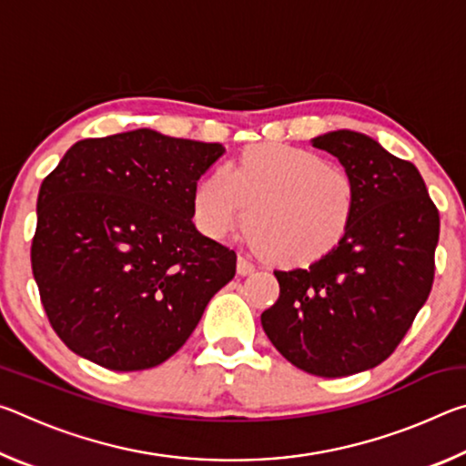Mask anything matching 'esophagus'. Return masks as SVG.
Listing matches in <instances>:
<instances>
[{
  "instance_id": "esophagus-1",
  "label": "esophagus",
  "mask_w": 466,
  "mask_h": 466,
  "mask_svg": "<svg viewBox=\"0 0 466 466\" xmlns=\"http://www.w3.org/2000/svg\"><path fill=\"white\" fill-rule=\"evenodd\" d=\"M236 271H238V275H248V273L255 271V263H252L248 257L238 255V263H236Z\"/></svg>"
}]
</instances>
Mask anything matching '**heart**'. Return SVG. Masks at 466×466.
Here are the masks:
<instances>
[{"mask_svg":"<svg viewBox=\"0 0 466 466\" xmlns=\"http://www.w3.org/2000/svg\"><path fill=\"white\" fill-rule=\"evenodd\" d=\"M358 185L350 170L314 149L252 144L193 188L199 230L222 238L242 224L258 250L283 267H306L333 252L350 232Z\"/></svg>","mask_w":466,"mask_h":466,"instance_id":"1","label":"heart"}]
</instances>
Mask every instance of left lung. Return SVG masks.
<instances>
[{
    "label": "left lung",
    "instance_id": "8db88e82",
    "mask_svg": "<svg viewBox=\"0 0 466 466\" xmlns=\"http://www.w3.org/2000/svg\"><path fill=\"white\" fill-rule=\"evenodd\" d=\"M312 146L356 178V218L309 269L275 271L279 298L261 325L296 368L339 378L382 364L411 329L436 273L440 214L420 170L364 133L330 131Z\"/></svg>",
    "mask_w": 466,
    "mask_h": 466
}]
</instances>
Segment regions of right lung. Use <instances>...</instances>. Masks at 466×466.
Segmentation results:
<instances>
[{
	"label": "right lung",
	"mask_w": 466,
	"mask_h": 466,
	"mask_svg": "<svg viewBox=\"0 0 466 466\" xmlns=\"http://www.w3.org/2000/svg\"><path fill=\"white\" fill-rule=\"evenodd\" d=\"M224 147L136 129L67 149L36 201L33 275L55 333L115 372L160 366L236 273L195 230L193 188Z\"/></svg>",
	"instance_id": "obj_1"
}]
</instances>
